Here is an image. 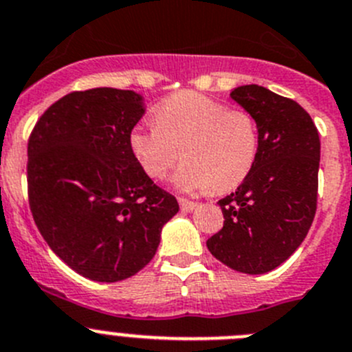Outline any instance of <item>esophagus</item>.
Instances as JSON below:
<instances>
[{
  "mask_svg": "<svg viewBox=\"0 0 352 352\" xmlns=\"http://www.w3.org/2000/svg\"><path fill=\"white\" fill-rule=\"evenodd\" d=\"M179 205H180V210L182 212H192L196 207H198L195 201H191V199H186V198H179Z\"/></svg>",
  "mask_w": 352,
  "mask_h": 352,
  "instance_id": "esophagus-1",
  "label": "esophagus"
}]
</instances>
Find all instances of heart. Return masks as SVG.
Instances as JSON below:
<instances>
[{
	"label": "heart",
	"instance_id": "heart-1",
	"mask_svg": "<svg viewBox=\"0 0 352 352\" xmlns=\"http://www.w3.org/2000/svg\"><path fill=\"white\" fill-rule=\"evenodd\" d=\"M156 122H140L129 147L145 173L161 180L184 163L173 182L184 192L230 191L247 179L259 153V126L249 110L195 91L175 93L154 110Z\"/></svg>",
	"mask_w": 352,
	"mask_h": 352
}]
</instances>
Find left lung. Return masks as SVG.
Instances as JSON below:
<instances>
[{"label": "left lung", "instance_id": "obj_1", "mask_svg": "<svg viewBox=\"0 0 352 352\" xmlns=\"http://www.w3.org/2000/svg\"><path fill=\"white\" fill-rule=\"evenodd\" d=\"M231 98L256 117L259 153L235 192L219 199L221 231L208 251L242 274H267L283 265L309 233L318 208L321 142L309 113L261 85H240Z\"/></svg>", "mask_w": 352, "mask_h": 352}]
</instances>
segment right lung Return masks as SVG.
<instances>
[{
	"instance_id": "obj_1",
	"label": "right lung",
	"mask_w": 352,
	"mask_h": 352,
	"mask_svg": "<svg viewBox=\"0 0 352 352\" xmlns=\"http://www.w3.org/2000/svg\"><path fill=\"white\" fill-rule=\"evenodd\" d=\"M144 112L133 91H75L43 112L28 142L34 223L72 270L98 283L138 274L179 212L129 147Z\"/></svg>"
}]
</instances>
